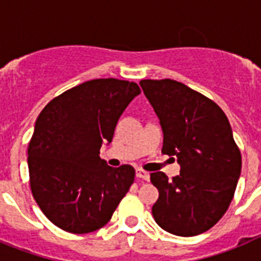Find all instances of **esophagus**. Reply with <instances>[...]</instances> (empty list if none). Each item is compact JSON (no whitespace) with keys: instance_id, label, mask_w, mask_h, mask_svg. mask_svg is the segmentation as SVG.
I'll list each match as a JSON object with an SVG mask.
<instances>
[{"instance_id":"obj_1","label":"esophagus","mask_w":261,"mask_h":261,"mask_svg":"<svg viewBox=\"0 0 261 261\" xmlns=\"http://www.w3.org/2000/svg\"><path fill=\"white\" fill-rule=\"evenodd\" d=\"M136 176L142 179V180H149V179H150V174L147 171L141 170V168H137V170H136Z\"/></svg>"}]
</instances>
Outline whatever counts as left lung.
<instances>
[{
    "label": "left lung",
    "mask_w": 261,
    "mask_h": 261,
    "mask_svg": "<svg viewBox=\"0 0 261 261\" xmlns=\"http://www.w3.org/2000/svg\"><path fill=\"white\" fill-rule=\"evenodd\" d=\"M145 96L163 132L162 153L176 156L180 174L150 180L159 197L154 220L163 230L193 237L213 227L234 197L242 156L229 120L213 100L174 80H142Z\"/></svg>",
    "instance_id": "8db88e82"
}]
</instances>
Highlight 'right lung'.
I'll use <instances>...</instances> for the list:
<instances>
[{
  "instance_id": "add662e5",
  "label": "right lung",
  "mask_w": 261,
  "mask_h": 261,
  "mask_svg": "<svg viewBox=\"0 0 261 261\" xmlns=\"http://www.w3.org/2000/svg\"><path fill=\"white\" fill-rule=\"evenodd\" d=\"M140 93L135 82L99 78L62 93L40 112L29 144L30 186L57 227L73 234L100 229L133 184L132 166L111 167L99 153Z\"/></svg>"
}]
</instances>
